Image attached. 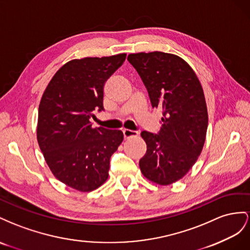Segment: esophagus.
<instances>
[{"instance_id":"34e87169","label":"esophagus","mask_w":250,"mask_h":250,"mask_svg":"<svg viewBox=\"0 0 250 250\" xmlns=\"http://www.w3.org/2000/svg\"><path fill=\"white\" fill-rule=\"evenodd\" d=\"M123 133H124L125 139H127V138H130V137H136V136H138V132L132 131V130H127V129L123 130Z\"/></svg>"}]
</instances>
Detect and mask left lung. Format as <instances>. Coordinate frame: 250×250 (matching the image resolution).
<instances>
[{"label": "left lung", "mask_w": 250, "mask_h": 250, "mask_svg": "<svg viewBox=\"0 0 250 250\" xmlns=\"http://www.w3.org/2000/svg\"><path fill=\"white\" fill-rule=\"evenodd\" d=\"M127 61L146 85L153 108L162 111L159 132H141L146 144L141 173L168 185L188 172L203 148L208 115L201 83L188 63L174 54L141 52L130 54Z\"/></svg>", "instance_id": "1"}]
</instances>
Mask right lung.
Returning <instances> with one entry per match:
<instances>
[{"label": "right lung", "instance_id": "add662e5", "mask_svg": "<svg viewBox=\"0 0 250 250\" xmlns=\"http://www.w3.org/2000/svg\"><path fill=\"white\" fill-rule=\"evenodd\" d=\"M126 54L85 58L65 63L50 81L39 108L38 141L58 179L91 191L109 177L110 158L123 142L120 130L92 127L94 111H104L105 81Z\"/></svg>", "mask_w": 250, "mask_h": 250}]
</instances>
